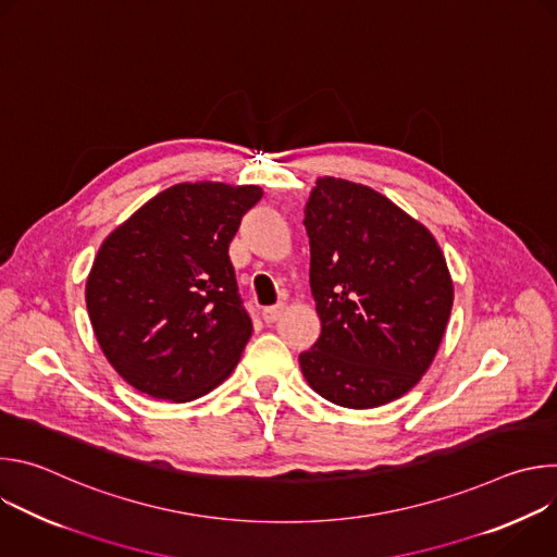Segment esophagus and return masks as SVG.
<instances>
[{"instance_id": "1", "label": "esophagus", "mask_w": 557, "mask_h": 557, "mask_svg": "<svg viewBox=\"0 0 557 557\" xmlns=\"http://www.w3.org/2000/svg\"><path fill=\"white\" fill-rule=\"evenodd\" d=\"M282 312H284V304H275V306L264 308V310H262V317H264L267 324H275V322L280 320V317H282Z\"/></svg>"}]
</instances>
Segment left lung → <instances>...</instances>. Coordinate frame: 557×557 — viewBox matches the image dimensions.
<instances>
[{
	"label": "left lung",
	"instance_id": "1",
	"mask_svg": "<svg viewBox=\"0 0 557 557\" xmlns=\"http://www.w3.org/2000/svg\"><path fill=\"white\" fill-rule=\"evenodd\" d=\"M322 335L299 355L308 385L352 410L410 392L441 346L454 286L434 235L385 196L317 178L304 209Z\"/></svg>",
	"mask_w": 557,
	"mask_h": 557
}]
</instances>
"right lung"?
I'll return each instance as SVG.
<instances>
[{
	"label": "right lung",
	"mask_w": 557,
	"mask_h": 557,
	"mask_svg": "<svg viewBox=\"0 0 557 557\" xmlns=\"http://www.w3.org/2000/svg\"><path fill=\"white\" fill-rule=\"evenodd\" d=\"M260 198L256 185L181 183L106 237L88 314L103 355L138 392L194 401L237 366L253 324L228 245Z\"/></svg>",
	"instance_id": "add662e5"
}]
</instances>
